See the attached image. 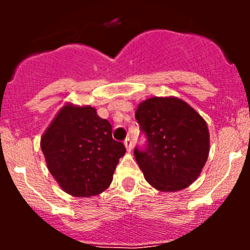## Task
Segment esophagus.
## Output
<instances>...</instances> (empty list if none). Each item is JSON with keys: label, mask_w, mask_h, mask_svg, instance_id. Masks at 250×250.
I'll use <instances>...</instances> for the list:
<instances>
[{"label": "esophagus", "mask_w": 250, "mask_h": 250, "mask_svg": "<svg viewBox=\"0 0 250 250\" xmlns=\"http://www.w3.org/2000/svg\"><path fill=\"white\" fill-rule=\"evenodd\" d=\"M124 144H125V147H126V150L127 151H131V149H132V143H131V140H130V139H126V140L124 141Z\"/></svg>", "instance_id": "obj_1"}]
</instances>
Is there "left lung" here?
Segmentation results:
<instances>
[{"label":"left lung","instance_id":"1","mask_svg":"<svg viewBox=\"0 0 250 250\" xmlns=\"http://www.w3.org/2000/svg\"><path fill=\"white\" fill-rule=\"evenodd\" d=\"M135 118L147 136L144 151L135 159L144 178L159 191L183 190L202 173L209 156L207 121L175 96H154L138 105Z\"/></svg>","mask_w":250,"mask_h":250}]
</instances>
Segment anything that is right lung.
<instances>
[{
    "label": "right lung",
    "instance_id": "right-lung-1",
    "mask_svg": "<svg viewBox=\"0 0 250 250\" xmlns=\"http://www.w3.org/2000/svg\"><path fill=\"white\" fill-rule=\"evenodd\" d=\"M41 150L51 175L65 193L90 198L112 182L124 144L112 139L111 124L90 105L66 103L41 136Z\"/></svg>",
    "mask_w": 250,
    "mask_h": 250
}]
</instances>
